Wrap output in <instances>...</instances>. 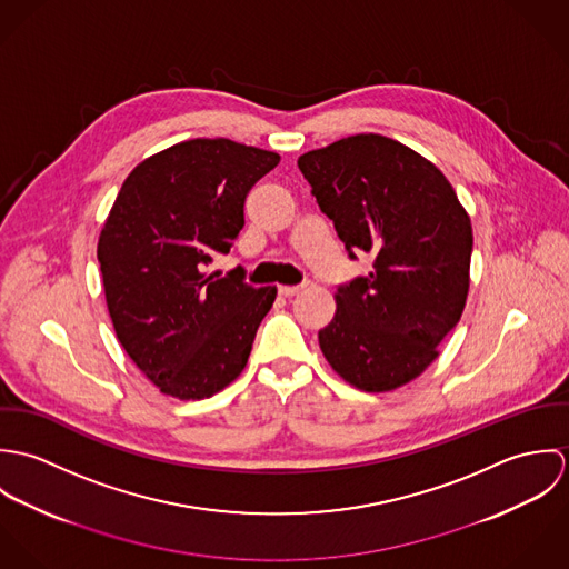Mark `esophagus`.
Returning <instances> with one entry per match:
<instances>
[{"label": "esophagus", "mask_w": 569, "mask_h": 569, "mask_svg": "<svg viewBox=\"0 0 569 569\" xmlns=\"http://www.w3.org/2000/svg\"><path fill=\"white\" fill-rule=\"evenodd\" d=\"M302 289H305V284H296V287H289V284H280V287H278V293H280V296H284V298H291V296L300 293Z\"/></svg>", "instance_id": "1"}]
</instances>
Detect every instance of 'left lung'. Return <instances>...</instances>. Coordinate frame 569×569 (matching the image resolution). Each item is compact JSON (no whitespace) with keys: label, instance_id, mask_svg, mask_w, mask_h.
I'll use <instances>...</instances> for the list:
<instances>
[{"label":"left lung","instance_id":"obj_1","mask_svg":"<svg viewBox=\"0 0 569 569\" xmlns=\"http://www.w3.org/2000/svg\"><path fill=\"white\" fill-rule=\"evenodd\" d=\"M298 168L348 256H372L368 276L337 287V313L318 335L326 361L359 390H397L462 318L471 219L433 163L383 136L343 138Z\"/></svg>","mask_w":569,"mask_h":569}]
</instances>
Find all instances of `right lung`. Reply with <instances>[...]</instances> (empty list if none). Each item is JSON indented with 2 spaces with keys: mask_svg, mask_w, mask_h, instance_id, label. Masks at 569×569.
<instances>
[{
  "mask_svg": "<svg viewBox=\"0 0 569 569\" xmlns=\"http://www.w3.org/2000/svg\"><path fill=\"white\" fill-rule=\"evenodd\" d=\"M278 153L217 138L174 144L124 179L98 239L116 335L133 363L181 401L230 386L251 352L278 289L244 269L208 273L243 230L251 186Z\"/></svg>",
  "mask_w": 569,
  "mask_h": 569,
  "instance_id": "obj_1",
  "label": "right lung"
}]
</instances>
